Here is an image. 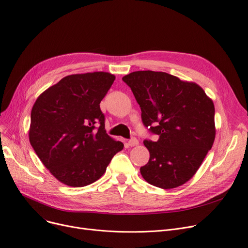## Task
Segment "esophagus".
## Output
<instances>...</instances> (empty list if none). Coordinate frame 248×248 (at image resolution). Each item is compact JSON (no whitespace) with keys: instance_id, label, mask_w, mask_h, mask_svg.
<instances>
[{"instance_id":"34e87169","label":"esophagus","mask_w":248,"mask_h":248,"mask_svg":"<svg viewBox=\"0 0 248 248\" xmlns=\"http://www.w3.org/2000/svg\"><path fill=\"white\" fill-rule=\"evenodd\" d=\"M127 145H128V147H136L139 145V140L136 138H133L128 140Z\"/></svg>"}]
</instances>
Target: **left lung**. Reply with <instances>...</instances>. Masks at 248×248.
Instances as JSON below:
<instances>
[{
    "label": "left lung",
    "mask_w": 248,
    "mask_h": 248,
    "mask_svg": "<svg viewBox=\"0 0 248 248\" xmlns=\"http://www.w3.org/2000/svg\"><path fill=\"white\" fill-rule=\"evenodd\" d=\"M140 104L141 121L157 141L140 174L149 184L173 189L188 182L211 150L216 129L212 99L195 82L160 71H135L123 77Z\"/></svg>",
    "instance_id": "obj_1"
}]
</instances>
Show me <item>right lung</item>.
<instances>
[{
	"label": "right lung",
	"mask_w": 248,
	"mask_h": 248,
	"mask_svg": "<svg viewBox=\"0 0 248 248\" xmlns=\"http://www.w3.org/2000/svg\"><path fill=\"white\" fill-rule=\"evenodd\" d=\"M114 79L113 74L102 71L65 76L34 103L30 144L49 172L65 185L93 183L124 149L122 141L107 134L99 107Z\"/></svg>",
	"instance_id": "add662e5"
}]
</instances>
